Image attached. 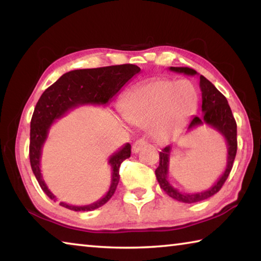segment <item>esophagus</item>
Instances as JSON below:
<instances>
[{"label": "esophagus", "instance_id": "1", "mask_svg": "<svg viewBox=\"0 0 261 261\" xmlns=\"http://www.w3.org/2000/svg\"><path fill=\"white\" fill-rule=\"evenodd\" d=\"M147 144V141L145 139H139L137 140L134 143V145H132V152L134 153H138L141 148H143L145 145Z\"/></svg>", "mask_w": 261, "mask_h": 261}]
</instances>
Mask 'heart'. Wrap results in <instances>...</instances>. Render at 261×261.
Returning <instances> with one entry per match:
<instances>
[{
	"label": "heart",
	"instance_id": "obj_1",
	"mask_svg": "<svg viewBox=\"0 0 261 261\" xmlns=\"http://www.w3.org/2000/svg\"><path fill=\"white\" fill-rule=\"evenodd\" d=\"M198 105L194 86L187 81L160 79L129 92L123 99L122 112L131 124L147 127L159 141H166L184 124Z\"/></svg>",
	"mask_w": 261,
	"mask_h": 261
}]
</instances>
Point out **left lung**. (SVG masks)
I'll return each mask as SVG.
<instances>
[{"label": "left lung", "instance_id": "obj_1", "mask_svg": "<svg viewBox=\"0 0 261 261\" xmlns=\"http://www.w3.org/2000/svg\"><path fill=\"white\" fill-rule=\"evenodd\" d=\"M170 71L184 73L188 76H196L197 71L191 68H178L170 67ZM200 91H201V116H194L187 129V132L197 129L200 125H208L213 127L219 134L223 137L227 143L228 154H227V165L223 174L220 176L218 180L214 183L213 187L208 190L201 192H182L179 190L175 189L173 185L168 180V173H169V159L171 153V145H168L160 152V163L155 169V176L161 189L168 196L173 198L175 200L185 202V204H193L205 199H208L210 197L214 196L216 192L220 191L222 185L226 182L229 174H230L233 160H235L237 152V124L233 115L231 113L230 106L228 105V101L221 92L212 84L208 79L200 74Z\"/></svg>", "mask_w": 261, "mask_h": 261}]
</instances>
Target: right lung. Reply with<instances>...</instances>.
Masks as SVG:
<instances>
[{
	"label": "right lung",
	"mask_w": 261,
	"mask_h": 261,
	"mask_svg": "<svg viewBox=\"0 0 261 261\" xmlns=\"http://www.w3.org/2000/svg\"><path fill=\"white\" fill-rule=\"evenodd\" d=\"M140 68L135 64L112 65L96 69H79L64 73L43 92L34 108L31 120L30 132V162L31 168L42 191L51 200L57 198L48 189L41 174V155L50 126L70 110L84 105L106 106L113 96L139 73ZM131 145L126 143L117 152L110 155L108 165L112 168V180L108 192L93 204L76 206L60 202L61 206L74 212L93 211L105 205L113 197L120 180V166L125 159L130 158Z\"/></svg>",
	"instance_id": "1"
}]
</instances>
